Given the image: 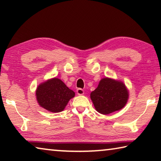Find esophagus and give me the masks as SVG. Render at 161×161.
Here are the masks:
<instances>
[{"mask_svg":"<svg viewBox=\"0 0 161 161\" xmlns=\"http://www.w3.org/2000/svg\"><path fill=\"white\" fill-rule=\"evenodd\" d=\"M84 93V89H81V88H79V89H77V94L78 95H83Z\"/></svg>","mask_w":161,"mask_h":161,"instance_id":"34e87169","label":"esophagus"}]
</instances>
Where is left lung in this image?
<instances>
[{"instance_id": "obj_1", "label": "left lung", "mask_w": 161, "mask_h": 161, "mask_svg": "<svg viewBox=\"0 0 161 161\" xmlns=\"http://www.w3.org/2000/svg\"><path fill=\"white\" fill-rule=\"evenodd\" d=\"M90 97L98 112L108 114L121 109L126 105L129 93L121 81L103 78Z\"/></svg>"}]
</instances>
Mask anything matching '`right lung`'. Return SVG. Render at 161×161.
I'll return each instance as SVG.
<instances>
[{
    "label": "right lung",
    "mask_w": 161,
    "mask_h": 161,
    "mask_svg": "<svg viewBox=\"0 0 161 161\" xmlns=\"http://www.w3.org/2000/svg\"><path fill=\"white\" fill-rule=\"evenodd\" d=\"M75 95V92L58 78L51 79L40 84L36 90L37 100L40 107L54 113L63 111Z\"/></svg>",
    "instance_id": "right-lung-1"
}]
</instances>
